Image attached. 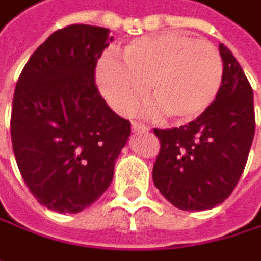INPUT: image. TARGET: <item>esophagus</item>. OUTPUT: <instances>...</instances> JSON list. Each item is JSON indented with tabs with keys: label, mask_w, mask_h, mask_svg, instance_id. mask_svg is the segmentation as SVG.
Wrapping results in <instances>:
<instances>
[{
	"label": "esophagus",
	"mask_w": 261,
	"mask_h": 261,
	"mask_svg": "<svg viewBox=\"0 0 261 261\" xmlns=\"http://www.w3.org/2000/svg\"><path fill=\"white\" fill-rule=\"evenodd\" d=\"M131 128H133V131H148L149 130V127L146 125V124H143V122H137V121H133L131 122Z\"/></svg>",
	"instance_id": "esophagus-1"
}]
</instances>
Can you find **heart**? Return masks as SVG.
<instances>
[{
  "instance_id": "b5f03b06",
  "label": "heart",
  "mask_w": 261,
  "mask_h": 261,
  "mask_svg": "<svg viewBox=\"0 0 261 261\" xmlns=\"http://www.w3.org/2000/svg\"><path fill=\"white\" fill-rule=\"evenodd\" d=\"M122 60L107 54L97 67L103 95L122 115L133 113L149 88L155 101L146 113L191 121L215 101L224 77L220 50L182 33L136 38L122 49Z\"/></svg>"
}]
</instances>
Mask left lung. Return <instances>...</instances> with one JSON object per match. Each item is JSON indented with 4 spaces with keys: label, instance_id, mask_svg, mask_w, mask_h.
Returning a JSON list of instances; mask_svg holds the SVG:
<instances>
[{
    "label": "left lung",
    "instance_id": "8db88e82",
    "mask_svg": "<svg viewBox=\"0 0 261 261\" xmlns=\"http://www.w3.org/2000/svg\"><path fill=\"white\" fill-rule=\"evenodd\" d=\"M220 55L224 77L209 109L179 128L154 130L161 145L152 170L155 187L182 211L221 204L244 173L254 139L252 88L224 44Z\"/></svg>",
    "mask_w": 261,
    "mask_h": 261
}]
</instances>
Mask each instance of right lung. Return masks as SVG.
Wrapping results in <instances>:
<instances>
[{"mask_svg":"<svg viewBox=\"0 0 261 261\" xmlns=\"http://www.w3.org/2000/svg\"><path fill=\"white\" fill-rule=\"evenodd\" d=\"M109 41L101 27L58 30L16 83L10 131L19 172L37 201L60 214H77L101 197L131 133L95 85Z\"/></svg>","mask_w":261,"mask_h":261,"instance_id":"right-lung-1","label":"right lung"}]
</instances>
